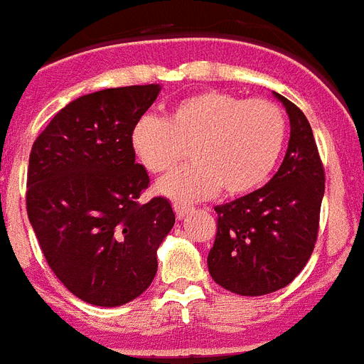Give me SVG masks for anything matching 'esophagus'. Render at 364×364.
I'll return each instance as SVG.
<instances>
[{
  "mask_svg": "<svg viewBox=\"0 0 364 364\" xmlns=\"http://www.w3.org/2000/svg\"><path fill=\"white\" fill-rule=\"evenodd\" d=\"M173 208H175L176 219H184V217L188 215L189 210H191V208H189L188 204H184V203H175V204H173Z\"/></svg>",
  "mask_w": 364,
  "mask_h": 364,
  "instance_id": "1",
  "label": "esophagus"
}]
</instances>
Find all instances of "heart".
Instances as JSON below:
<instances>
[{"mask_svg": "<svg viewBox=\"0 0 364 364\" xmlns=\"http://www.w3.org/2000/svg\"><path fill=\"white\" fill-rule=\"evenodd\" d=\"M287 130V114L276 102L203 90L171 105L164 119L139 117L130 145L151 173L173 169L189 147L193 161L156 186L164 197L188 203L212 197L220 188L228 195L259 188L282 156Z\"/></svg>", "mask_w": 364, "mask_h": 364, "instance_id": "b5f03b06", "label": "heart"}]
</instances>
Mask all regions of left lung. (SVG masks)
I'll return each mask as SVG.
<instances>
[{
    "instance_id": "1",
    "label": "left lung",
    "mask_w": 364,
    "mask_h": 364,
    "mask_svg": "<svg viewBox=\"0 0 364 364\" xmlns=\"http://www.w3.org/2000/svg\"><path fill=\"white\" fill-rule=\"evenodd\" d=\"M284 102L291 138L276 175L263 188L220 204L208 269L215 284L241 296L274 293L311 257L324 197V166L304 112Z\"/></svg>"
}]
</instances>
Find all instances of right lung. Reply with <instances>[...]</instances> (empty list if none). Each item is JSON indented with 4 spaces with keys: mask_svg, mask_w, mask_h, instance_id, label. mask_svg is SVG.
<instances>
[{
    "mask_svg": "<svg viewBox=\"0 0 364 364\" xmlns=\"http://www.w3.org/2000/svg\"><path fill=\"white\" fill-rule=\"evenodd\" d=\"M160 86H123L71 101L34 139L26 206L43 257L68 291L116 307L144 293L175 225L169 200L141 204L149 175L130 145Z\"/></svg>",
    "mask_w": 364,
    "mask_h": 364,
    "instance_id": "1",
    "label": "right lung"
}]
</instances>
